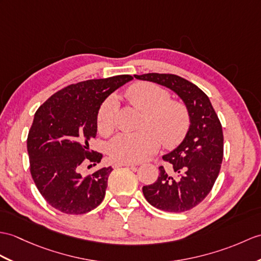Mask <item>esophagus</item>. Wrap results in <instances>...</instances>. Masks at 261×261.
<instances>
[{"mask_svg": "<svg viewBox=\"0 0 261 261\" xmlns=\"http://www.w3.org/2000/svg\"><path fill=\"white\" fill-rule=\"evenodd\" d=\"M120 167H136L135 163H129V162H116L114 163V168H120Z\"/></svg>", "mask_w": 261, "mask_h": 261, "instance_id": "esophagus-1", "label": "esophagus"}]
</instances>
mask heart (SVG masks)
<instances>
[{"instance_id": "b5f03b06", "label": "heart", "mask_w": 261, "mask_h": 261, "mask_svg": "<svg viewBox=\"0 0 261 261\" xmlns=\"http://www.w3.org/2000/svg\"><path fill=\"white\" fill-rule=\"evenodd\" d=\"M131 105L144 112L141 131L120 133L108 145V153L119 162L136 163L147 159L159 149L174 148L184 140L190 125V116L182 102L169 99V92L151 82H137L125 91ZM118 101L110 96L98 112V129L103 135L116 126Z\"/></svg>"}]
</instances>
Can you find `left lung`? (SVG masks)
I'll return each mask as SVG.
<instances>
[{
    "instance_id": "8db88e82",
    "label": "left lung",
    "mask_w": 261,
    "mask_h": 261,
    "mask_svg": "<svg viewBox=\"0 0 261 261\" xmlns=\"http://www.w3.org/2000/svg\"><path fill=\"white\" fill-rule=\"evenodd\" d=\"M135 77L172 90L190 116L182 142L162 156L169 168H159L158 179L143 186V195L151 205L168 213L190 210L208 196L219 174L223 158L220 121L207 94L186 79L166 73L135 74Z\"/></svg>"
}]
</instances>
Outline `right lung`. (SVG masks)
Returning <instances> with one entry per match:
<instances>
[{
  "mask_svg": "<svg viewBox=\"0 0 261 261\" xmlns=\"http://www.w3.org/2000/svg\"><path fill=\"white\" fill-rule=\"evenodd\" d=\"M132 79L122 74L70 84L36 110L27 142L30 171L53 208L83 215L102 202L112 168H101L87 177L80 170L84 163L94 166L102 159L101 153L89 149L102 102Z\"/></svg>",
  "mask_w": 261,
  "mask_h": 261,
  "instance_id": "right-lung-1",
  "label": "right lung"
}]
</instances>
